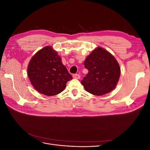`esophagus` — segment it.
I'll return each instance as SVG.
<instances>
[{"label":"esophagus","instance_id":"obj_1","mask_svg":"<svg viewBox=\"0 0 150 150\" xmlns=\"http://www.w3.org/2000/svg\"><path fill=\"white\" fill-rule=\"evenodd\" d=\"M72 77H73V78L74 79H80V75L79 74H74L73 76H72Z\"/></svg>","mask_w":150,"mask_h":150}]
</instances>
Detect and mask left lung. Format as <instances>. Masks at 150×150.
Wrapping results in <instances>:
<instances>
[{"instance_id":"8db88e82","label":"left lung","mask_w":150,"mask_h":150,"mask_svg":"<svg viewBox=\"0 0 150 150\" xmlns=\"http://www.w3.org/2000/svg\"><path fill=\"white\" fill-rule=\"evenodd\" d=\"M84 64L88 73L81 84L88 93L101 96L115 88L121 69L111 53L102 47H97L86 57Z\"/></svg>"}]
</instances>
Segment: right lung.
Wrapping results in <instances>:
<instances>
[{"instance_id":"1","label":"right lung","mask_w":150,"mask_h":150,"mask_svg":"<svg viewBox=\"0 0 150 150\" xmlns=\"http://www.w3.org/2000/svg\"><path fill=\"white\" fill-rule=\"evenodd\" d=\"M28 74L34 88L46 96H54L61 93L66 83L72 79L61 58L51 47L40 49L30 59Z\"/></svg>"}]
</instances>
